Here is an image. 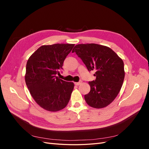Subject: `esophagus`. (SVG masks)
I'll return each instance as SVG.
<instances>
[{
    "label": "esophagus",
    "mask_w": 149,
    "mask_h": 149,
    "mask_svg": "<svg viewBox=\"0 0 149 149\" xmlns=\"http://www.w3.org/2000/svg\"><path fill=\"white\" fill-rule=\"evenodd\" d=\"M81 83V81H79V82H75L74 83V84L76 85V86H78Z\"/></svg>",
    "instance_id": "34e87169"
}]
</instances>
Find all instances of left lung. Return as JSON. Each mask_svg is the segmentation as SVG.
Masks as SVG:
<instances>
[{
    "label": "left lung",
    "mask_w": 149,
    "mask_h": 149,
    "mask_svg": "<svg viewBox=\"0 0 149 149\" xmlns=\"http://www.w3.org/2000/svg\"><path fill=\"white\" fill-rule=\"evenodd\" d=\"M74 52L89 71H96V79L89 82L91 90L84 95L86 102L97 109L106 107L115 100L123 84V61L110 48L95 43L76 45Z\"/></svg>",
    "instance_id": "8db88e82"
}]
</instances>
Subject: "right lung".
I'll list each match as a JSON object with an SVG mask.
<instances>
[{"label": "right lung", "instance_id": "add662e5", "mask_svg": "<svg viewBox=\"0 0 149 149\" xmlns=\"http://www.w3.org/2000/svg\"><path fill=\"white\" fill-rule=\"evenodd\" d=\"M74 44L43 45L35 52L26 63L25 83L38 104L49 111L63 109L68 103L74 83L59 79L56 74Z\"/></svg>", "mask_w": 149, "mask_h": 149}]
</instances>
